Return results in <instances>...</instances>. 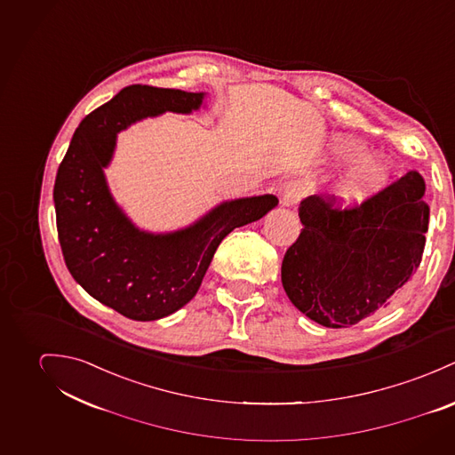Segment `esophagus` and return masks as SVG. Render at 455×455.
I'll list each match as a JSON object with an SVG mask.
<instances>
[{
	"instance_id": "1",
	"label": "esophagus",
	"mask_w": 455,
	"mask_h": 455,
	"mask_svg": "<svg viewBox=\"0 0 455 455\" xmlns=\"http://www.w3.org/2000/svg\"><path fill=\"white\" fill-rule=\"evenodd\" d=\"M307 194H308L307 183H303V181H291L283 190L281 204L284 207H291V205H295L299 201H302V197H305Z\"/></svg>"
}]
</instances>
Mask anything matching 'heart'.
<instances>
[{
  "label": "heart",
  "instance_id": "1",
  "mask_svg": "<svg viewBox=\"0 0 455 455\" xmlns=\"http://www.w3.org/2000/svg\"><path fill=\"white\" fill-rule=\"evenodd\" d=\"M333 152L342 160H359L366 155V148L354 140H337ZM391 174L393 167L387 160L364 158L335 185V201L344 207L359 205L387 187Z\"/></svg>",
  "mask_w": 455,
  "mask_h": 455
}]
</instances>
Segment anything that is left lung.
Returning a JSON list of instances; mask_svg holds the SVG:
<instances>
[{
    "mask_svg": "<svg viewBox=\"0 0 455 455\" xmlns=\"http://www.w3.org/2000/svg\"><path fill=\"white\" fill-rule=\"evenodd\" d=\"M417 171L353 209L303 199V228L281 281L291 303L326 328H349L387 307L422 259L429 205Z\"/></svg>",
    "mask_w": 455,
    "mask_h": 455,
    "instance_id": "1",
    "label": "left lung"
}]
</instances>
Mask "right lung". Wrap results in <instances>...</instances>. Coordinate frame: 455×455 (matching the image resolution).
<instances>
[{
    "label": "right lung",
    "instance_id": "1",
    "mask_svg": "<svg viewBox=\"0 0 455 455\" xmlns=\"http://www.w3.org/2000/svg\"><path fill=\"white\" fill-rule=\"evenodd\" d=\"M204 98L131 85L84 118L57 171L53 203L68 270L91 297L134 321L162 319L190 302L220 243L279 204L270 194L225 201L185 228L153 234L115 203L104 169L116 134L165 111H197Z\"/></svg>",
    "mask_w": 455,
    "mask_h": 455
}]
</instances>
